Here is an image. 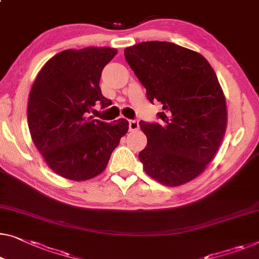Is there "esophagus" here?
Segmentation results:
<instances>
[{
	"mask_svg": "<svg viewBox=\"0 0 259 259\" xmlns=\"http://www.w3.org/2000/svg\"><path fill=\"white\" fill-rule=\"evenodd\" d=\"M128 127L131 132H134V131L139 130V122L138 120H130L128 121Z\"/></svg>",
	"mask_w": 259,
	"mask_h": 259,
	"instance_id": "esophagus-1",
	"label": "esophagus"
}]
</instances>
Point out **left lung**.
Masks as SVG:
<instances>
[{
  "label": "left lung",
  "mask_w": 259,
  "mask_h": 259,
  "mask_svg": "<svg viewBox=\"0 0 259 259\" xmlns=\"http://www.w3.org/2000/svg\"><path fill=\"white\" fill-rule=\"evenodd\" d=\"M147 98L162 104L160 123L140 121L147 146L139 153L146 174L167 187L197 178L226 134V97L201 54L169 42L138 43L123 50Z\"/></svg>",
  "instance_id": "1"
}]
</instances>
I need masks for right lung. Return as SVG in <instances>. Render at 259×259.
I'll return each mask as SVG.
<instances>
[{"label":"right lung","mask_w":259,"mask_h":259,"mask_svg":"<svg viewBox=\"0 0 259 259\" xmlns=\"http://www.w3.org/2000/svg\"><path fill=\"white\" fill-rule=\"evenodd\" d=\"M118 50L107 47L67 49L49 59L29 95L28 126L51 170L72 181L102 174L128 121L111 123L88 117L92 106L111 105L99 88L104 66Z\"/></svg>","instance_id":"obj_1"}]
</instances>
